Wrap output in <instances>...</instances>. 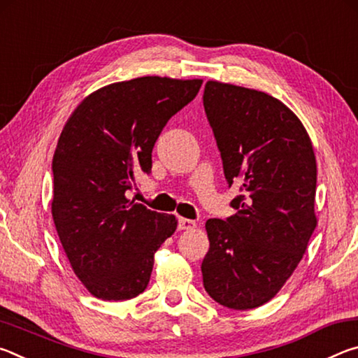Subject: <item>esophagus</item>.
<instances>
[{
  "mask_svg": "<svg viewBox=\"0 0 358 358\" xmlns=\"http://www.w3.org/2000/svg\"><path fill=\"white\" fill-rule=\"evenodd\" d=\"M197 227V222L192 221V220H186V217H180L178 220V229L180 230H189Z\"/></svg>",
  "mask_w": 358,
  "mask_h": 358,
  "instance_id": "esophagus-1",
  "label": "esophagus"
}]
</instances>
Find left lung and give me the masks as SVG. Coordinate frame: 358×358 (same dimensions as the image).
<instances>
[{"label": "left lung", "instance_id": "1", "mask_svg": "<svg viewBox=\"0 0 358 358\" xmlns=\"http://www.w3.org/2000/svg\"><path fill=\"white\" fill-rule=\"evenodd\" d=\"M203 107L237 213L208 220L203 287L230 310L270 301L294 273L317 226V164L299 117L280 99L232 83H205Z\"/></svg>", "mask_w": 358, "mask_h": 358}]
</instances>
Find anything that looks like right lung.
I'll return each instance as SVG.
<instances>
[{
	"label": "right lung",
	"instance_id": "right-lung-1",
	"mask_svg": "<svg viewBox=\"0 0 358 358\" xmlns=\"http://www.w3.org/2000/svg\"><path fill=\"white\" fill-rule=\"evenodd\" d=\"M201 78L145 76L88 94L66 121L53 155L52 216L76 276L106 301L148 286L155 252L177 230L173 215L126 197L172 115L196 98Z\"/></svg>",
	"mask_w": 358,
	"mask_h": 358
}]
</instances>
